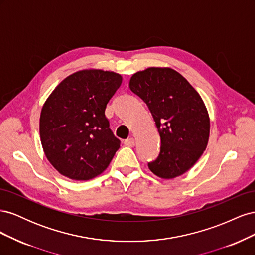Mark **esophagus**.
<instances>
[{
  "instance_id": "1",
  "label": "esophagus",
  "mask_w": 255,
  "mask_h": 255,
  "mask_svg": "<svg viewBox=\"0 0 255 255\" xmlns=\"http://www.w3.org/2000/svg\"><path fill=\"white\" fill-rule=\"evenodd\" d=\"M125 144L128 145V146H134L135 145V139L133 137L128 138V139L125 140Z\"/></svg>"
}]
</instances>
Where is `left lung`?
Segmentation results:
<instances>
[{
    "label": "left lung",
    "mask_w": 255,
    "mask_h": 255,
    "mask_svg": "<svg viewBox=\"0 0 255 255\" xmlns=\"http://www.w3.org/2000/svg\"><path fill=\"white\" fill-rule=\"evenodd\" d=\"M129 89L148 106L160 137V152L148 164L150 170L161 179L189 170L210 137V117L196 89L173 69L155 67L136 72Z\"/></svg>",
    "instance_id": "left-lung-1"
}]
</instances>
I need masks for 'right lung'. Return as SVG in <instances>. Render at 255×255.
Listing matches in <instances>:
<instances>
[{"instance_id":"right-lung-1","label":"right lung","mask_w":255,"mask_h":255,"mask_svg":"<svg viewBox=\"0 0 255 255\" xmlns=\"http://www.w3.org/2000/svg\"><path fill=\"white\" fill-rule=\"evenodd\" d=\"M122 76L103 70L69 75L53 90L40 115L45 156L69 179L87 181L109 167L120 140L110 128L105 109Z\"/></svg>"}]
</instances>
